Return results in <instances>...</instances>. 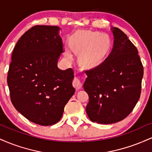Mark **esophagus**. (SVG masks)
<instances>
[{
  "mask_svg": "<svg viewBox=\"0 0 152 152\" xmlns=\"http://www.w3.org/2000/svg\"><path fill=\"white\" fill-rule=\"evenodd\" d=\"M73 85L76 90L80 89L82 87V78H75L74 81H73Z\"/></svg>",
  "mask_w": 152,
  "mask_h": 152,
  "instance_id": "34e87169",
  "label": "esophagus"
}]
</instances>
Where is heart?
Instances as JSON below:
<instances>
[{"label":"heart","instance_id":"obj_1","mask_svg":"<svg viewBox=\"0 0 152 152\" xmlns=\"http://www.w3.org/2000/svg\"><path fill=\"white\" fill-rule=\"evenodd\" d=\"M109 40L99 33L82 32L76 34L71 39V48L75 52H82L89 48L88 51L82 54L81 61L89 67L96 66L101 62L109 48ZM68 58H71V53L66 50L65 53Z\"/></svg>","mask_w":152,"mask_h":152}]
</instances>
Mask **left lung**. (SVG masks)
<instances>
[{
	"label": "left lung",
	"mask_w": 152,
	"mask_h": 152,
	"mask_svg": "<svg viewBox=\"0 0 152 152\" xmlns=\"http://www.w3.org/2000/svg\"><path fill=\"white\" fill-rule=\"evenodd\" d=\"M114 46L109 56L87 70L83 88L89 96L86 111L93 122H118L133 111L140 98L144 69L137 48L123 31L113 28Z\"/></svg>",
	"instance_id": "left-lung-1"
}]
</instances>
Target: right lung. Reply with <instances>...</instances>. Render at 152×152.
I'll return each instance as SVG.
<instances>
[{"mask_svg":"<svg viewBox=\"0 0 152 152\" xmlns=\"http://www.w3.org/2000/svg\"><path fill=\"white\" fill-rule=\"evenodd\" d=\"M54 26H33L14 47L7 82L12 104L29 121L41 126L56 124L75 93L72 69L61 70L64 44Z\"/></svg>","mask_w":152,"mask_h":152,"instance_id":"1","label":"right lung"}]
</instances>
